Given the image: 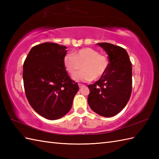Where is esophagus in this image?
Masks as SVG:
<instances>
[{"mask_svg":"<svg viewBox=\"0 0 159 159\" xmlns=\"http://www.w3.org/2000/svg\"><path fill=\"white\" fill-rule=\"evenodd\" d=\"M79 87H80V88H81V87H84V86H85V85H83V84H80V83H79Z\"/></svg>","mask_w":159,"mask_h":159,"instance_id":"1","label":"esophagus"}]
</instances>
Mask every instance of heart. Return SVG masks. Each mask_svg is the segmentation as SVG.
I'll list each match as a JSON object with an SVG mask.
<instances>
[{
    "label": "heart",
    "mask_w": 159,
    "mask_h": 159,
    "mask_svg": "<svg viewBox=\"0 0 159 159\" xmlns=\"http://www.w3.org/2000/svg\"><path fill=\"white\" fill-rule=\"evenodd\" d=\"M63 65L71 75L75 74L80 67L82 71L74 76L77 81L88 82L102 77L109 66V60L104 55L92 48H83L63 58Z\"/></svg>",
    "instance_id": "obj_1"
}]
</instances>
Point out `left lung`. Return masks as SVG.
Segmentation results:
<instances>
[{"label": "left lung", "instance_id": "obj_1", "mask_svg": "<svg viewBox=\"0 0 159 159\" xmlns=\"http://www.w3.org/2000/svg\"><path fill=\"white\" fill-rule=\"evenodd\" d=\"M105 50L109 66L104 75L92 85L87 102L101 116L113 117L126 105L132 93V64L126 50L109 43H98Z\"/></svg>", "mask_w": 159, "mask_h": 159}]
</instances>
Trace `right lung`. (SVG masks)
Wrapping results in <instances>:
<instances>
[{
	"label": "right lung",
	"instance_id": "right-lung-1",
	"mask_svg": "<svg viewBox=\"0 0 159 159\" xmlns=\"http://www.w3.org/2000/svg\"><path fill=\"white\" fill-rule=\"evenodd\" d=\"M66 48L50 42L35 46L23 64L26 98L37 113L50 120L59 119L69 112L79 89L63 65Z\"/></svg>",
	"mask_w": 159,
	"mask_h": 159
}]
</instances>
